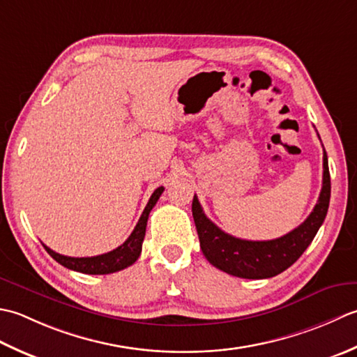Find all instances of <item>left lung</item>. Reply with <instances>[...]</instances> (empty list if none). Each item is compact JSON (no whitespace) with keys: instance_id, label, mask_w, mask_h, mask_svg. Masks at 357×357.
<instances>
[{"instance_id":"1","label":"left lung","mask_w":357,"mask_h":357,"mask_svg":"<svg viewBox=\"0 0 357 357\" xmlns=\"http://www.w3.org/2000/svg\"><path fill=\"white\" fill-rule=\"evenodd\" d=\"M330 195L331 180L325 149L322 191L314 209L302 225L279 238L243 240L227 234L208 219L197 195H194L192 217L200 238V248L211 265L236 278H274L293 265L316 237L328 211Z\"/></svg>"}]
</instances>
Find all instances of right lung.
<instances>
[{
	"instance_id": "1",
	"label": "right lung",
	"mask_w": 357,
	"mask_h": 357,
	"mask_svg": "<svg viewBox=\"0 0 357 357\" xmlns=\"http://www.w3.org/2000/svg\"><path fill=\"white\" fill-rule=\"evenodd\" d=\"M165 191L163 186L157 188L154 192H152L151 199L148 202L146 208H144L143 214L140 219H138V223L135 225L134 231L130 232V236L123 245H120L119 248H115L112 251H109L106 254H100V256H93V257H68L63 256V254H58L47 248L46 245H43L46 248V251L55 259L58 264L69 268V270H74L83 274H111V273H117L125 270V268L130 266L134 261L140 257L142 252V243L144 238V232H146V225H148V217L151 209L155 206L157 200L160 199V195Z\"/></svg>"
}]
</instances>
